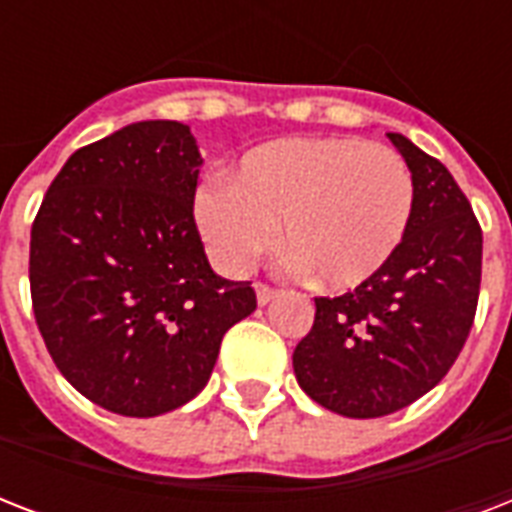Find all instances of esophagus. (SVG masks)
Here are the masks:
<instances>
[{
  "label": "esophagus",
  "instance_id": "1",
  "mask_svg": "<svg viewBox=\"0 0 512 512\" xmlns=\"http://www.w3.org/2000/svg\"><path fill=\"white\" fill-rule=\"evenodd\" d=\"M255 292H257V303H260V305L273 303V300H276V297L281 295L279 289L268 287V284H260V281H257V284H255Z\"/></svg>",
  "mask_w": 512,
  "mask_h": 512
}]
</instances>
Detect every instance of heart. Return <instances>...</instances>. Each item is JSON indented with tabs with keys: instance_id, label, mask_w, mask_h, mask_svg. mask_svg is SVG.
I'll return each mask as SVG.
<instances>
[{
	"instance_id": "heart-1",
	"label": "heart",
	"mask_w": 512,
	"mask_h": 512,
	"mask_svg": "<svg viewBox=\"0 0 512 512\" xmlns=\"http://www.w3.org/2000/svg\"><path fill=\"white\" fill-rule=\"evenodd\" d=\"M414 209L404 156L361 138H295L249 151L228 185H204L196 223L225 271L247 273L276 244L297 273L332 292L374 279L401 247Z\"/></svg>"
}]
</instances>
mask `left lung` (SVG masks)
<instances>
[{
	"label": "left lung",
	"instance_id": "8db88e82",
	"mask_svg": "<svg viewBox=\"0 0 512 512\" xmlns=\"http://www.w3.org/2000/svg\"><path fill=\"white\" fill-rule=\"evenodd\" d=\"M414 209L401 247L374 279L316 297L311 332L292 353L297 382L329 412L356 420L404 409L444 380L476 319L484 236L444 164L398 132Z\"/></svg>",
	"mask_w": 512,
	"mask_h": 512
}]
</instances>
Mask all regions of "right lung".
Instances as JSON below:
<instances>
[{
  "instance_id": "1",
  "label": "right lung",
  "mask_w": 512,
  "mask_h": 512,
  "mask_svg": "<svg viewBox=\"0 0 512 512\" xmlns=\"http://www.w3.org/2000/svg\"><path fill=\"white\" fill-rule=\"evenodd\" d=\"M201 154L180 122L127 124L79 148L31 225L36 327L92 404L156 417L207 385L220 342L257 308L220 279L193 220Z\"/></svg>"
}]
</instances>
